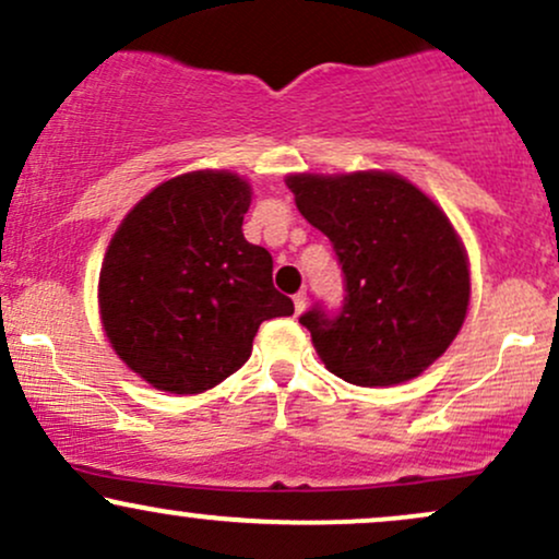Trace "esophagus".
I'll use <instances>...</instances> for the list:
<instances>
[{
  "instance_id": "34e87169",
  "label": "esophagus",
  "mask_w": 559,
  "mask_h": 559,
  "mask_svg": "<svg viewBox=\"0 0 559 559\" xmlns=\"http://www.w3.org/2000/svg\"><path fill=\"white\" fill-rule=\"evenodd\" d=\"M305 307H307V292H305V288H301L299 294H294V312H297V316H299V312L305 310Z\"/></svg>"
}]
</instances>
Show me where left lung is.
Listing matches in <instances>:
<instances>
[{
  "mask_svg": "<svg viewBox=\"0 0 559 559\" xmlns=\"http://www.w3.org/2000/svg\"><path fill=\"white\" fill-rule=\"evenodd\" d=\"M299 213L333 243L338 312L299 318L320 360L355 386H394L439 360L463 329L471 273L449 217L394 173L288 176Z\"/></svg>",
  "mask_w": 559,
  "mask_h": 559,
  "instance_id": "left-lung-1",
  "label": "left lung"
}]
</instances>
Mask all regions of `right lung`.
Returning a JSON list of instances; mask_svg holds the SVG:
<instances>
[{
	"label": "right lung",
	"mask_w": 559,
	"mask_h": 559,
	"mask_svg": "<svg viewBox=\"0 0 559 559\" xmlns=\"http://www.w3.org/2000/svg\"><path fill=\"white\" fill-rule=\"evenodd\" d=\"M252 189L197 170L152 189L115 230L99 273L112 349L159 391L202 394L252 355L262 320L294 312L267 249L243 239Z\"/></svg>",
	"instance_id": "obj_1"
}]
</instances>
